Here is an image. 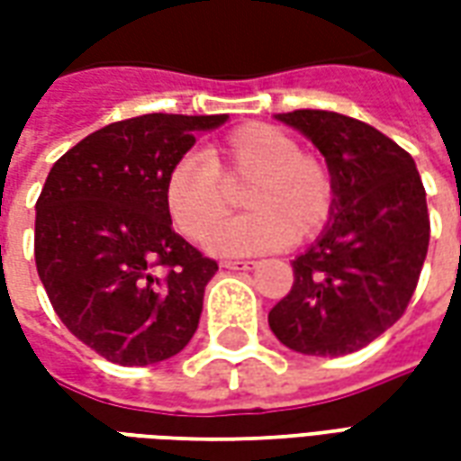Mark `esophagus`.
<instances>
[{
    "label": "esophagus",
    "mask_w": 461,
    "mask_h": 461,
    "mask_svg": "<svg viewBox=\"0 0 461 461\" xmlns=\"http://www.w3.org/2000/svg\"><path fill=\"white\" fill-rule=\"evenodd\" d=\"M221 267H224V269H231V271H249L257 267V261H224Z\"/></svg>",
    "instance_id": "obj_1"
}]
</instances>
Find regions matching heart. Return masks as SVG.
Listing matches in <instances>:
<instances>
[{
	"mask_svg": "<svg viewBox=\"0 0 461 461\" xmlns=\"http://www.w3.org/2000/svg\"><path fill=\"white\" fill-rule=\"evenodd\" d=\"M221 179L252 180L242 198L252 214L212 232L229 209ZM333 197L326 162L301 152L296 138L271 122L241 125L207 155L185 152L165 175V204L175 227L190 240H204L211 230L207 249L220 257L264 254L309 240L329 221Z\"/></svg>",
	"mask_w": 461,
	"mask_h": 461,
	"instance_id": "b5f03b06",
	"label": "heart"
}]
</instances>
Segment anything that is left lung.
Here are the masks:
<instances>
[{
    "instance_id": "obj_1",
    "label": "left lung",
    "mask_w": 461,
    "mask_h": 461,
    "mask_svg": "<svg viewBox=\"0 0 461 461\" xmlns=\"http://www.w3.org/2000/svg\"><path fill=\"white\" fill-rule=\"evenodd\" d=\"M326 158L333 210L291 261L294 286L269 311L274 336L303 356L356 353L385 333L415 294L429 244L415 160L387 135L330 111L279 113Z\"/></svg>"
}]
</instances>
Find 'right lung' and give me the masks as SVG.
<instances>
[{
	"label": "right lung",
	"instance_id": "add662e5",
	"mask_svg": "<svg viewBox=\"0 0 461 461\" xmlns=\"http://www.w3.org/2000/svg\"><path fill=\"white\" fill-rule=\"evenodd\" d=\"M230 115L148 113L91 132L54 162L36 200L39 279L64 326L118 366L190 343L217 261L172 230L165 175Z\"/></svg>",
	"mask_w": 461,
	"mask_h": 461
}]
</instances>
